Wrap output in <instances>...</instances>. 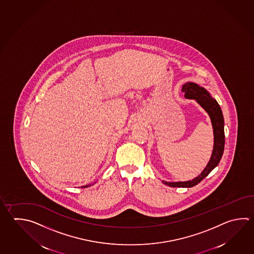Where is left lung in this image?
Returning <instances> with one entry per match:
<instances>
[{
	"instance_id": "1",
	"label": "left lung",
	"mask_w": 254,
	"mask_h": 254,
	"mask_svg": "<svg viewBox=\"0 0 254 254\" xmlns=\"http://www.w3.org/2000/svg\"><path fill=\"white\" fill-rule=\"evenodd\" d=\"M182 91L185 93L187 99H193L206 110L210 117L213 128H214V150L211 156L209 163H207L205 170L196 179L183 182H167L163 181V183L170 187L191 188L196 186L199 182L206 178L214 168L217 166L223 156L225 149V130H224V117L221 110L220 106L217 101L214 100L207 91L198 86L194 82H187L182 86Z\"/></svg>"
}]
</instances>
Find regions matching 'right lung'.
I'll use <instances>...</instances> for the list:
<instances>
[{
	"instance_id": "1",
	"label": "right lung",
	"mask_w": 254,
	"mask_h": 254,
	"mask_svg": "<svg viewBox=\"0 0 254 254\" xmlns=\"http://www.w3.org/2000/svg\"><path fill=\"white\" fill-rule=\"evenodd\" d=\"M89 186H91V185H86V186H83V188L89 187Z\"/></svg>"
}]
</instances>
